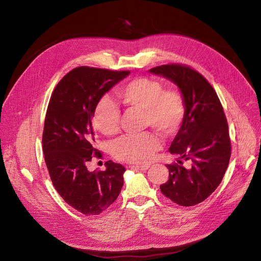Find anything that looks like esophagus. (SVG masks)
Returning <instances> with one entry per match:
<instances>
[{
    "instance_id": "obj_1",
    "label": "esophagus",
    "mask_w": 261,
    "mask_h": 261,
    "mask_svg": "<svg viewBox=\"0 0 261 261\" xmlns=\"http://www.w3.org/2000/svg\"><path fill=\"white\" fill-rule=\"evenodd\" d=\"M130 168L131 169H136V170H147L148 168H149V166L148 165H144V166H135V165H131L130 166Z\"/></svg>"
}]
</instances>
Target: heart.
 <instances>
[{"label": "heart", "instance_id": "1", "mask_svg": "<svg viewBox=\"0 0 261 261\" xmlns=\"http://www.w3.org/2000/svg\"><path fill=\"white\" fill-rule=\"evenodd\" d=\"M119 102L127 109L143 111L145 127H152L163 135H172L180 129L186 114V102L181 91L164 87L154 78L139 77L120 85L116 91ZM93 122L95 128L106 136L119 130L120 113L113 100L107 96L96 103ZM160 148V141L151 132L128 135L112 146L113 156L121 162L143 165L152 160Z\"/></svg>", "mask_w": 261, "mask_h": 261}]
</instances>
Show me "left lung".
<instances>
[{"label": "left lung", "instance_id": "8db88e82", "mask_svg": "<svg viewBox=\"0 0 261 261\" xmlns=\"http://www.w3.org/2000/svg\"><path fill=\"white\" fill-rule=\"evenodd\" d=\"M150 72L173 81L186 102L182 126L169 150L185 161L168 164L169 177L160 186L162 194L181 206H193L207 199L221 183L231 147L222 105L212 85L195 68L182 63L152 67Z\"/></svg>", "mask_w": 261, "mask_h": 261}]
</instances>
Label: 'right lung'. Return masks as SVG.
Instances as JSON below:
<instances>
[{
  "label": "right lung",
  "instance_id": "obj_1",
  "mask_svg": "<svg viewBox=\"0 0 261 261\" xmlns=\"http://www.w3.org/2000/svg\"><path fill=\"white\" fill-rule=\"evenodd\" d=\"M130 71L78 66L54 89L47 106L42 148L50 180L62 199L86 216L105 212L119 196L126 168L112 161L107 169L89 171L92 158L102 154L94 147L92 117L102 95Z\"/></svg>",
  "mask_w": 261,
  "mask_h": 261
}]
</instances>
